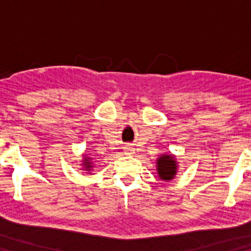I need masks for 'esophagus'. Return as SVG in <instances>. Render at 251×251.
Segmentation results:
<instances>
[{
    "mask_svg": "<svg viewBox=\"0 0 251 251\" xmlns=\"http://www.w3.org/2000/svg\"><path fill=\"white\" fill-rule=\"evenodd\" d=\"M124 152H125V154H127V155L133 154L134 153V148H133V146H131V145H126L125 148H124Z\"/></svg>",
    "mask_w": 251,
    "mask_h": 251,
    "instance_id": "esophagus-1",
    "label": "esophagus"
}]
</instances>
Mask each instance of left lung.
Returning a JSON list of instances; mask_svg holds the SVG:
<instances>
[{
  "label": "left lung",
  "instance_id": "1",
  "mask_svg": "<svg viewBox=\"0 0 251 251\" xmlns=\"http://www.w3.org/2000/svg\"><path fill=\"white\" fill-rule=\"evenodd\" d=\"M158 177L164 181H170L176 177L178 172V162L177 158L172 153L160 154L155 162Z\"/></svg>",
  "mask_w": 251,
  "mask_h": 251
}]
</instances>
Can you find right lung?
Returning a JSON list of instances; mask_svg holds the SVG:
<instances>
[{
  "mask_svg": "<svg viewBox=\"0 0 251 251\" xmlns=\"http://www.w3.org/2000/svg\"><path fill=\"white\" fill-rule=\"evenodd\" d=\"M82 157L83 158H82V162H81V165H82L81 170H83V171H88V174H89V172H91L94 168L93 158L88 154H82Z\"/></svg>",
  "mask_w": 251,
  "mask_h": 251,
  "instance_id": "obj_1",
  "label": "right lung"
}]
</instances>
